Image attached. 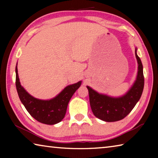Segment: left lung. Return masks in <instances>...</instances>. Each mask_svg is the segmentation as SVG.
I'll return each instance as SVG.
<instances>
[{
    "instance_id": "obj_1",
    "label": "left lung",
    "mask_w": 158,
    "mask_h": 158,
    "mask_svg": "<svg viewBox=\"0 0 158 158\" xmlns=\"http://www.w3.org/2000/svg\"><path fill=\"white\" fill-rule=\"evenodd\" d=\"M135 56L138 63L137 76L135 83L124 95L114 98L96 92L89 86V90L90 105L95 116L106 122H115L122 120L127 116L138 102L142 94L144 86L143 65L141 59Z\"/></svg>"
}]
</instances>
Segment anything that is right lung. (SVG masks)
I'll use <instances>...</instances> for the list:
<instances>
[{
  "label": "right lung",
  "instance_id": "right-lung-1",
  "mask_svg": "<svg viewBox=\"0 0 158 158\" xmlns=\"http://www.w3.org/2000/svg\"><path fill=\"white\" fill-rule=\"evenodd\" d=\"M15 71L16 87L19 97L31 116L37 121L47 125H54L62 121L65 117L69 101L80 87L81 81L68 85L55 98L43 100L33 97L21 86L17 66H16Z\"/></svg>",
  "mask_w": 158,
  "mask_h": 158
}]
</instances>
